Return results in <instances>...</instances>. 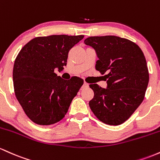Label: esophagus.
<instances>
[{
	"instance_id": "obj_1",
	"label": "esophagus",
	"mask_w": 160,
	"mask_h": 160,
	"mask_svg": "<svg viewBox=\"0 0 160 160\" xmlns=\"http://www.w3.org/2000/svg\"><path fill=\"white\" fill-rule=\"evenodd\" d=\"M88 86H89V84L87 83L86 82H84L83 85H82V88H88Z\"/></svg>"
}]
</instances>
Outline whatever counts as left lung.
<instances>
[{
    "label": "left lung",
    "instance_id": "obj_1",
    "mask_svg": "<svg viewBox=\"0 0 160 160\" xmlns=\"http://www.w3.org/2000/svg\"><path fill=\"white\" fill-rule=\"evenodd\" d=\"M84 42L96 51V70L108 72L104 75L107 88L98 84L89 85L94 93L90 108L102 122L121 125L144 98L149 72L143 51L133 41L114 35L89 37Z\"/></svg>",
    "mask_w": 160,
    "mask_h": 160
}]
</instances>
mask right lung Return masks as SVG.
<instances>
[{
	"label": "right lung",
	"mask_w": 160,
	"mask_h": 160,
	"mask_svg": "<svg viewBox=\"0 0 160 160\" xmlns=\"http://www.w3.org/2000/svg\"><path fill=\"white\" fill-rule=\"evenodd\" d=\"M84 35L36 37L21 49L14 62L12 80L16 98L33 122L50 125L62 119L84 80L62 79L54 69H63L68 53Z\"/></svg>",
	"instance_id": "add662e5"
}]
</instances>
